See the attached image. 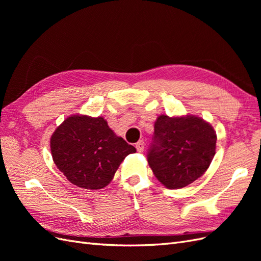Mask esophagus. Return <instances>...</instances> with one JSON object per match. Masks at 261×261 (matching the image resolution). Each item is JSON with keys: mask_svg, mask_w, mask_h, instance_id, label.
Masks as SVG:
<instances>
[{"mask_svg": "<svg viewBox=\"0 0 261 261\" xmlns=\"http://www.w3.org/2000/svg\"><path fill=\"white\" fill-rule=\"evenodd\" d=\"M136 149H137L138 152H143V151H144V149H145V143H144V140H139V141H138V143L136 144Z\"/></svg>", "mask_w": 261, "mask_h": 261, "instance_id": "esophagus-1", "label": "esophagus"}]
</instances>
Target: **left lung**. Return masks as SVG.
<instances>
[{
	"label": "left lung",
	"mask_w": 261,
	"mask_h": 261,
	"mask_svg": "<svg viewBox=\"0 0 261 261\" xmlns=\"http://www.w3.org/2000/svg\"><path fill=\"white\" fill-rule=\"evenodd\" d=\"M147 154L153 174L167 188H183L202 176L216 154L217 134L195 115H160Z\"/></svg>",
	"instance_id": "8db88e82"
}]
</instances>
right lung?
I'll use <instances>...</instances> for the list:
<instances>
[{
    "mask_svg": "<svg viewBox=\"0 0 261 261\" xmlns=\"http://www.w3.org/2000/svg\"><path fill=\"white\" fill-rule=\"evenodd\" d=\"M50 145L58 169L70 183L85 189L106 187L125 158L136 152L101 116L67 117L53 133Z\"/></svg>",
    "mask_w": 261,
    "mask_h": 261,
    "instance_id": "add662e5",
    "label": "right lung"
}]
</instances>
